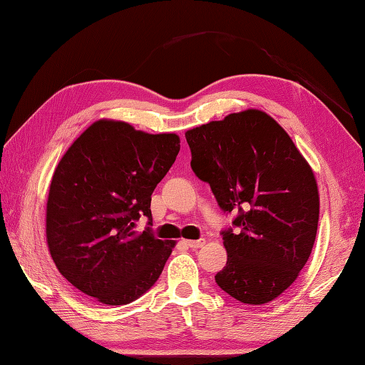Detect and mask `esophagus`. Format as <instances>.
<instances>
[{"label": "esophagus", "instance_id": "obj_1", "mask_svg": "<svg viewBox=\"0 0 365 365\" xmlns=\"http://www.w3.org/2000/svg\"><path fill=\"white\" fill-rule=\"evenodd\" d=\"M185 244H187L190 249H200L206 244V240H185Z\"/></svg>", "mask_w": 365, "mask_h": 365}]
</instances>
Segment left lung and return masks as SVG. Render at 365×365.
<instances>
[{"label": "left lung", "mask_w": 365, "mask_h": 365, "mask_svg": "<svg viewBox=\"0 0 365 365\" xmlns=\"http://www.w3.org/2000/svg\"><path fill=\"white\" fill-rule=\"evenodd\" d=\"M192 170L224 211L227 266L217 285L235 299L262 306L293 284L314 249L319 195L314 170L285 129L249 108L185 132Z\"/></svg>", "instance_id": "8db88e82"}]
</instances>
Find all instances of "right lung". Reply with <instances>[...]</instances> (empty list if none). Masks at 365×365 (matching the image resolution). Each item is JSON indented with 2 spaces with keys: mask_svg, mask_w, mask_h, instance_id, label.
I'll list each match as a JSON object with an SVG mask.
<instances>
[{
  "mask_svg": "<svg viewBox=\"0 0 365 365\" xmlns=\"http://www.w3.org/2000/svg\"><path fill=\"white\" fill-rule=\"evenodd\" d=\"M180 143L176 133L99 120L64 153L50 182L46 235L58 271L81 293L123 306L159 279L176 241L135 232V222L153 220L151 195Z\"/></svg>",
  "mask_w": 365,
  "mask_h": 365,
  "instance_id": "right-lung-1",
  "label": "right lung"
}]
</instances>
